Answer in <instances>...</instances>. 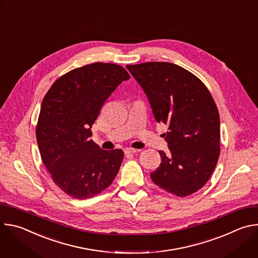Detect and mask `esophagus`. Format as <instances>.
Instances as JSON below:
<instances>
[{"mask_svg":"<svg viewBox=\"0 0 258 258\" xmlns=\"http://www.w3.org/2000/svg\"><path fill=\"white\" fill-rule=\"evenodd\" d=\"M139 150H137V149H133V148H125L124 149V153L125 154H135V153H137Z\"/></svg>","mask_w":258,"mask_h":258,"instance_id":"obj_1","label":"esophagus"}]
</instances>
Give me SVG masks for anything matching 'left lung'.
Masks as SVG:
<instances>
[{"instance_id":"obj_1","label":"left lung","mask_w":258,"mask_h":258,"mask_svg":"<svg viewBox=\"0 0 258 258\" xmlns=\"http://www.w3.org/2000/svg\"><path fill=\"white\" fill-rule=\"evenodd\" d=\"M151 105L170 153L159 151L161 163L150 174L166 192L186 197L201 189L219 157V114L212 96L193 73L169 62L126 65Z\"/></svg>"}]
</instances>
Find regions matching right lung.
I'll return each instance as SVG.
<instances>
[{
    "instance_id": "1",
    "label": "right lung",
    "mask_w": 258,
    "mask_h": 258,
    "mask_svg": "<svg viewBox=\"0 0 258 258\" xmlns=\"http://www.w3.org/2000/svg\"><path fill=\"white\" fill-rule=\"evenodd\" d=\"M130 78L119 65L96 62L65 73L46 94L36 141L53 181L67 195L92 198L116 176L122 150H102L91 128L107 98Z\"/></svg>"
}]
</instances>
